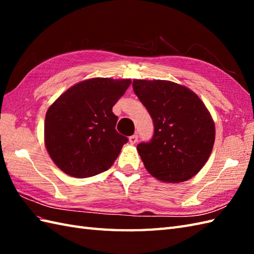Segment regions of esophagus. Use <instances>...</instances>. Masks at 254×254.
Returning <instances> with one entry per match:
<instances>
[{"label": "esophagus", "mask_w": 254, "mask_h": 254, "mask_svg": "<svg viewBox=\"0 0 254 254\" xmlns=\"http://www.w3.org/2000/svg\"><path fill=\"white\" fill-rule=\"evenodd\" d=\"M137 138H138V136L136 135V134H134V135H131L130 137H128V141H130L131 144H135L137 142Z\"/></svg>", "instance_id": "obj_1"}]
</instances>
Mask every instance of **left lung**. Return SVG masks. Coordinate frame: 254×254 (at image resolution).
Masks as SVG:
<instances>
[{"instance_id":"8db88e82","label":"left lung","mask_w":254,"mask_h":254,"mask_svg":"<svg viewBox=\"0 0 254 254\" xmlns=\"http://www.w3.org/2000/svg\"><path fill=\"white\" fill-rule=\"evenodd\" d=\"M134 93L154 122V135L137 152L156 179L179 183L191 179L206 164L215 142V126L207 108L191 89L170 80H133Z\"/></svg>"}]
</instances>
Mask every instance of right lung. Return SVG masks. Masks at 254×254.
<instances>
[{
  "mask_svg": "<svg viewBox=\"0 0 254 254\" xmlns=\"http://www.w3.org/2000/svg\"><path fill=\"white\" fill-rule=\"evenodd\" d=\"M131 79L97 77L75 84L53 102L45 120V144L59 168L75 178L108 170L127 137L116 130L112 107Z\"/></svg>",
  "mask_w": 254,
  "mask_h": 254,
  "instance_id": "1",
  "label": "right lung"
}]
</instances>
